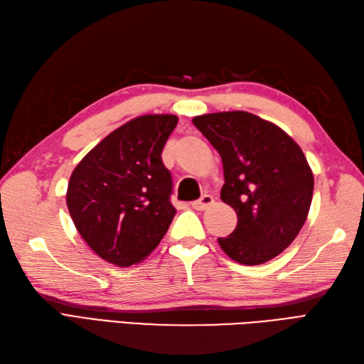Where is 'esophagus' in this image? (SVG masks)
I'll return each instance as SVG.
<instances>
[{"label": "esophagus", "mask_w": 364, "mask_h": 364, "mask_svg": "<svg viewBox=\"0 0 364 364\" xmlns=\"http://www.w3.org/2000/svg\"><path fill=\"white\" fill-rule=\"evenodd\" d=\"M211 205H214V197L213 196H203L200 200H197V202L192 203V208L197 211H205L210 208Z\"/></svg>", "instance_id": "esophagus-1"}]
</instances>
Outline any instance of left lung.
Instances as JSON below:
<instances>
[{"label":"left lung","mask_w":364,"mask_h":364,"mask_svg":"<svg viewBox=\"0 0 364 364\" xmlns=\"http://www.w3.org/2000/svg\"><path fill=\"white\" fill-rule=\"evenodd\" d=\"M192 123L220 154V198L237 215L233 233L218 239L220 249L245 266L278 257L297 237L311 206L314 176L299 144L245 111L197 115Z\"/></svg>","instance_id":"1"}]
</instances>
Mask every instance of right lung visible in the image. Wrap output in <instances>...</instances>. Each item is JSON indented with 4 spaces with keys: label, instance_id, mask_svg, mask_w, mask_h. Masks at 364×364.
I'll return each mask as SVG.
<instances>
[{
    "label": "right lung",
    "instance_id": "1",
    "mask_svg": "<svg viewBox=\"0 0 364 364\" xmlns=\"http://www.w3.org/2000/svg\"><path fill=\"white\" fill-rule=\"evenodd\" d=\"M176 123L173 114L131 119L100 141L72 172L68 213L90 249L114 266L144 261L172 223V178L161 153Z\"/></svg>",
    "mask_w": 364,
    "mask_h": 364
}]
</instances>
